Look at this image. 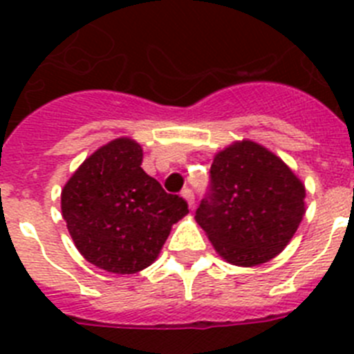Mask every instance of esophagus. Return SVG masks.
I'll return each mask as SVG.
<instances>
[{"label": "esophagus", "instance_id": "esophagus-1", "mask_svg": "<svg viewBox=\"0 0 354 354\" xmlns=\"http://www.w3.org/2000/svg\"><path fill=\"white\" fill-rule=\"evenodd\" d=\"M183 198L187 202V207L193 209V205H195V195H193L192 189H187V187L183 189Z\"/></svg>", "mask_w": 354, "mask_h": 354}]
</instances>
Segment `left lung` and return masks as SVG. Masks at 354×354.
I'll use <instances>...</instances> for the list:
<instances>
[{"label": "left lung", "instance_id": "8db88e82", "mask_svg": "<svg viewBox=\"0 0 354 354\" xmlns=\"http://www.w3.org/2000/svg\"><path fill=\"white\" fill-rule=\"evenodd\" d=\"M305 184L264 145L239 140L216 152L211 193L196 209L216 253L253 268L282 253L305 216Z\"/></svg>", "mask_w": 354, "mask_h": 354}]
</instances>
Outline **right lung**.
Masks as SVG:
<instances>
[{"label":"right lung","instance_id":"add662e5","mask_svg":"<svg viewBox=\"0 0 354 354\" xmlns=\"http://www.w3.org/2000/svg\"><path fill=\"white\" fill-rule=\"evenodd\" d=\"M143 149L120 136L90 154L62 189V216L74 246L90 264L115 274L149 268L170 230L187 214L143 171Z\"/></svg>","mask_w":354,"mask_h":354}]
</instances>
